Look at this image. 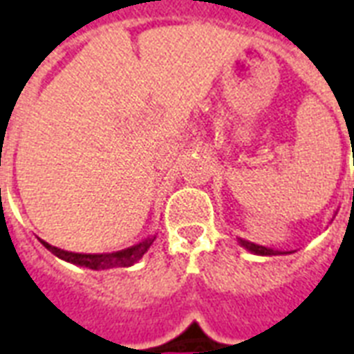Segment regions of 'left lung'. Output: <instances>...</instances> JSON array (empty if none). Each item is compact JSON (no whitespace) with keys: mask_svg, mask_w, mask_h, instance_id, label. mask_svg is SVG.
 <instances>
[{"mask_svg":"<svg viewBox=\"0 0 354 354\" xmlns=\"http://www.w3.org/2000/svg\"><path fill=\"white\" fill-rule=\"evenodd\" d=\"M354 195V189H353ZM337 214V212H336ZM238 243L242 245L243 250L251 251L253 255H261V257H272V255H287L290 251H279V250H272V248H266V245H259L255 242H250V240H245V238H236Z\"/></svg>","mask_w":354,"mask_h":354,"instance_id":"1","label":"left lung"}]
</instances>
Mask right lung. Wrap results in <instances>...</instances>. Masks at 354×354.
Masks as SVG:
<instances>
[{
    "mask_svg": "<svg viewBox=\"0 0 354 354\" xmlns=\"http://www.w3.org/2000/svg\"><path fill=\"white\" fill-rule=\"evenodd\" d=\"M153 240H156V234H148L135 245L120 251H112V253H73V251L59 250L56 245H50L44 240H41V243L65 263L84 266V268H90V270H109V268H122V266H133L135 263H138L144 257V253L150 250Z\"/></svg>",
    "mask_w": 354,
    "mask_h": 354,
    "instance_id": "1",
    "label": "right lung"
}]
</instances>
